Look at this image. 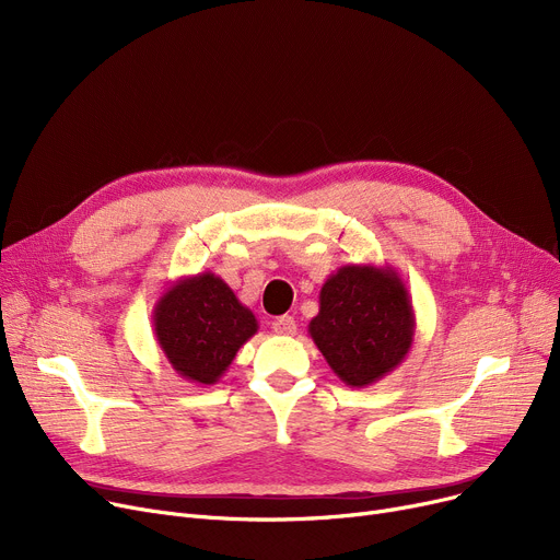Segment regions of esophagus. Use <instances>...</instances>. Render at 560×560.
I'll return each mask as SVG.
<instances>
[{
  "label": "esophagus",
  "mask_w": 560,
  "mask_h": 560,
  "mask_svg": "<svg viewBox=\"0 0 560 560\" xmlns=\"http://www.w3.org/2000/svg\"><path fill=\"white\" fill-rule=\"evenodd\" d=\"M272 331L279 334V336H295L298 331V325H295V317L290 315H281L272 322Z\"/></svg>",
  "instance_id": "1"
}]
</instances>
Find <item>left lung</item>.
I'll use <instances>...</instances> for the list:
<instances>
[{"instance_id": "obj_1", "label": "left lung", "mask_w": 560, "mask_h": 560, "mask_svg": "<svg viewBox=\"0 0 560 560\" xmlns=\"http://www.w3.org/2000/svg\"><path fill=\"white\" fill-rule=\"evenodd\" d=\"M308 334L342 384L365 388L401 365L416 313L395 268L349 262L322 283Z\"/></svg>"}]
</instances>
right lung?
Instances as JSON below:
<instances>
[{
  "mask_svg": "<svg viewBox=\"0 0 560 560\" xmlns=\"http://www.w3.org/2000/svg\"><path fill=\"white\" fill-rule=\"evenodd\" d=\"M152 325L174 372L199 386L218 384L258 331L256 315L213 272L172 281L154 306Z\"/></svg>",
  "mask_w": 560,
  "mask_h": 560,
  "instance_id": "1",
  "label": "right lung"
}]
</instances>
